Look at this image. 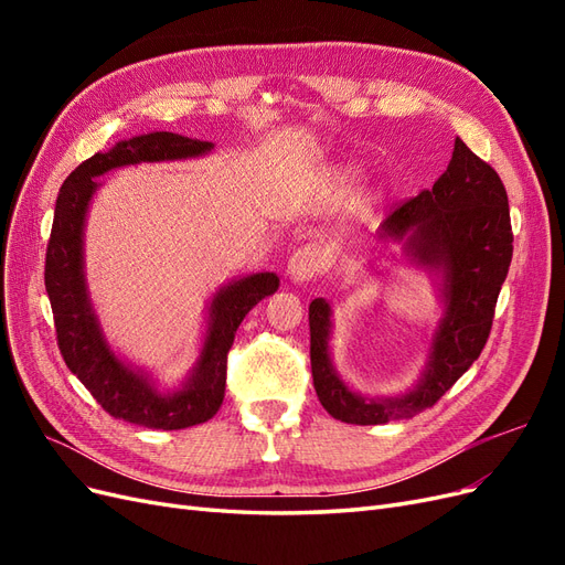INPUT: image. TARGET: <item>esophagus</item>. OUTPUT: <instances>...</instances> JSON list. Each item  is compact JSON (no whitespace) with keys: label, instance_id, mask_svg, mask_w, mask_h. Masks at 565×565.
<instances>
[{"label":"esophagus","instance_id":"obj_1","mask_svg":"<svg viewBox=\"0 0 565 565\" xmlns=\"http://www.w3.org/2000/svg\"><path fill=\"white\" fill-rule=\"evenodd\" d=\"M322 252L316 245H301L292 256H289L287 264V276L295 282H306L313 280L320 268H322Z\"/></svg>","mask_w":565,"mask_h":565}]
</instances>
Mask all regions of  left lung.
I'll return each mask as SVG.
<instances>
[{"mask_svg": "<svg viewBox=\"0 0 565 565\" xmlns=\"http://www.w3.org/2000/svg\"><path fill=\"white\" fill-rule=\"evenodd\" d=\"M384 235L405 241L415 262L443 270V316L434 334L429 370L401 398H363L349 391L330 363V306L313 299L311 372L322 407L347 424H386L434 407L481 355L494 306L514 254L509 200L494 169L455 139L452 160L434 188L393 207Z\"/></svg>", "mask_w": 565, "mask_h": 565, "instance_id": "left-lung-1", "label": "left lung"}]
</instances>
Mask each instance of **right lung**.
I'll list each match as a JSON object with an SVG mask.
<instances>
[{
  "label": "right lung",
  "instance_id": "1",
  "mask_svg": "<svg viewBox=\"0 0 565 565\" xmlns=\"http://www.w3.org/2000/svg\"><path fill=\"white\" fill-rule=\"evenodd\" d=\"M212 148L210 141L188 139L172 131L136 136L108 152H96L84 160L63 181L56 200L54 226H51L46 245L44 285L51 311H54L61 355L110 417L146 426V429H188L218 413L226 393V363L235 332L256 303L276 292L280 280L276 273H256L216 292L210 313V332L191 380L177 393H160L143 374L129 370L115 358L100 334L87 287H84V214L98 188L96 177L110 169L136 162L195 158Z\"/></svg>",
  "mask_w": 565,
  "mask_h": 565
}]
</instances>
